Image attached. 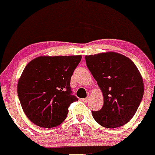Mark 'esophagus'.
Returning <instances> with one entry per match:
<instances>
[{
	"mask_svg": "<svg viewBox=\"0 0 155 155\" xmlns=\"http://www.w3.org/2000/svg\"><path fill=\"white\" fill-rule=\"evenodd\" d=\"M89 100H90V97H87V98H83L82 101L84 103H87L88 101H89Z\"/></svg>",
	"mask_w": 155,
	"mask_h": 155,
	"instance_id": "obj_1",
	"label": "esophagus"
}]
</instances>
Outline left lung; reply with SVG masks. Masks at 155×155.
<instances>
[{
    "label": "left lung",
    "instance_id": "obj_1",
    "mask_svg": "<svg viewBox=\"0 0 155 155\" xmlns=\"http://www.w3.org/2000/svg\"><path fill=\"white\" fill-rule=\"evenodd\" d=\"M85 59L104 98L103 107L92 113L96 121L106 128L128 123L143 96V81L137 66L130 58L113 51L85 56Z\"/></svg>",
    "mask_w": 155,
    "mask_h": 155
}]
</instances>
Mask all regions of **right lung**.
Here are the masks:
<instances>
[{
    "instance_id": "1",
    "label": "right lung",
    "mask_w": 155,
    "mask_h": 155,
    "mask_svg": "<svg viewBox=\"0 0 155 155\" xmlns=\"http://www.w3.org/2000/svg\"><path fill=\"white\" fill-rule=\"evenodd\" d=\"M81 59V55L40 56L27 64L18 79V94L32 123L51 128L64 121L71 104L78 101L70 83Z\"/></svg>"
}]
</instances>
